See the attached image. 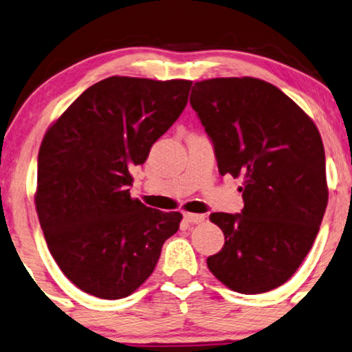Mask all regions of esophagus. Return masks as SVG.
Listing matches in <instances>:
<instances>
[{
	"instance_id": "34e87169",
	"label": "esophagus",
	"mask_w": 352,
	"mask_h": 352,
	"mask_svg": "<svg viewBox=\"0 0 352 352\" xmlns=\"http://www.w3.org/2000/svg\"><path fill=\"white\" fill-rule=\"evenodd\" d=\"M184 220L188 223H202L204 220H206V217L204 215H199V214H184Z\"/></svg>"
}]
</instances>
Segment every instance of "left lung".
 Here are the masks:
<instances>
[{
    "mask_svg": "<svg viewBox=\"0 0 352 352\" xmlns=\"http://www.w3.org/2000/svg\"><path fill=\"white\" fill-rule=\"evenodd\" d=\"M222 176L241 177V214H210L225 245L210 272L240 294L287 282L314 245L328 204L322 137L279 88L258 78L197 81L190 93Z\"/></svg>",
    "mask_w": 352,
    "mask_h": 352,
    "instance_id": "1",
    "label": "left lung"
}]
</instances>
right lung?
Masks as SVG:
<instances>
[{"mask_svg":"<svg viewBox=\"0 0 352 352\" xmlns=\"http://www.w3.org/2000/svg\"><path fill=\"white\" fill-rule=\"evenodd\" d=\"M192 81L111 76L89 86L43 135L36 210L50 254L91 296L116 300L148 279L183 215L132 199L130 169L176 122Z\"/></svg>","mask_w":352,"mask_h":352,"instance_id":"obj_1","label":"right lung"}]
</instances>
